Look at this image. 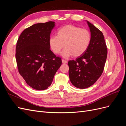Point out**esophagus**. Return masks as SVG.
Segmentation results:
<instances>
[{"mask_svg": "<svg viewBox=\"0 0 126 126\" xmlns=\"http://www.w3.org/2000/svg\"><path fill=\"white\" fill-rule=\"evenodd\" d=\"M62 63H67V61L66 60H64V59H62Z\"/></svg>", "mask_w": 126, "mask_h": 126, "instance_id": "esophagus-1", "label": "esophagus"}]
</instances>
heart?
Here are the masks:
<instances>
[{
    "mask_svg": "<svg viewBox=\"0 0 126 126\" xmlns=\"http://www.w3.org/2000/svg\"><path fill=\"white\" fill-rule=\"evenodd\" d=\"M91 36L89 30L68 25L59 28L57 35H52L49 39V45L51 51L58 54L64 47L62 52L64 58L72 55L79 57L84 54L90 44Z\"/></svg>",
    "mask_w": 126,
    "mask_h": 126,
    "instance_id": "b5f03b06",
    "label": "heart"
}]
</instances>
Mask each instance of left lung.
Here are the masks:
<instances>
[{
	"instance_id": "obj_1",
	"label": "left lung",
	"mask_w": 126,
	"mask_h": 126,
	"mask_svg": "<svg viewBox=\"0 0 126 126\" xmlns=\"http://www.w3.org/2000/svg\"><path fill=\"white\" fill-rule=\"evenodd\" d=\"M91 40L88 48L84 54L69 60V76L71 83L80 89L92 86L104 71L107 56V48L104 35L100 30L87 21Z\"/></svg>"
}]
</instances>
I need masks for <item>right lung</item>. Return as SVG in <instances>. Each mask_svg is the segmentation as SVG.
Listing matches in <instances>:
<instances>
[{
  "label": "right lung",
  "mask_w": 126,
  "mask_h": 126,
  "mask_svg": "<svg viewBox=\"0 0 126 126\" xmlns=\"http://www.w3.org/2000/svg\"><path fill=\"white\" fill-rule=\"evenodd\" d=\"M55 26L54 21L34 24L22 32L17 42L19 73L28 86L36 90L47 89L62 65V59L52 52L49 45Z\"/></svg>",
  "instance_id": "add662e5"
}]
</instances>
